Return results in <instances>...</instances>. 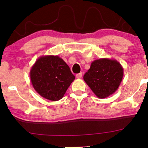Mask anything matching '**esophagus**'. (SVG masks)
Segmentation results:
<instances>
[{
  "label": "esophagus",
  "instance_id": "obj_1",
  "mask_svg": "<svg viewBox=\"0 0 148 148\" xmlns=\"http://www.w3.org/2000/svg\"><path fill=\"white\" fill-rule=\"evenodd\" d=\"M82 77V73H79L76 75V77L77 79H81Z\"/></svg>",
  "mask_w": 148,
  "mask_h": 148
}]
</instances>
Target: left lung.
Masks as SVG:
<instances>
[{
    "mask_svg": "<svg viewBox=\"0 0 148 148\" xmlns=\"http://www.w3.org/2000/svg\"><path fill=\"white\" fill-rule=\"evenodd\" d=\"M123 77V68L115 59L102 58L91 63L84 79L94 94L103 99L118 90Z\"/></svg>",
    "mask_w": 148,
    "mask_h": 148,
    "instance_id": "8db88e82",
    "label": "left lung"
}]
</instances>
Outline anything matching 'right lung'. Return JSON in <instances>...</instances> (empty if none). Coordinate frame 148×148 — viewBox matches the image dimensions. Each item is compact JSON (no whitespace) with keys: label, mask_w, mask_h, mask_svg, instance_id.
Segmentation results:
<instances>
[{"label":"right lung","mask_w":148,"mask_h":148,"mask_svg":"<svg viewBox=\"0 0 148 148\" xmlns=\"http://www.w3.org/2000/svg\"><path fill=\"white\" fill-rule=\"evenodd\" d=\"M30 80L34 90L43 98L58 101L75 79L69 66L58 56H40L32 66Z\"/></svg>","instance_id":"right-lung-1"}]
</instances>
